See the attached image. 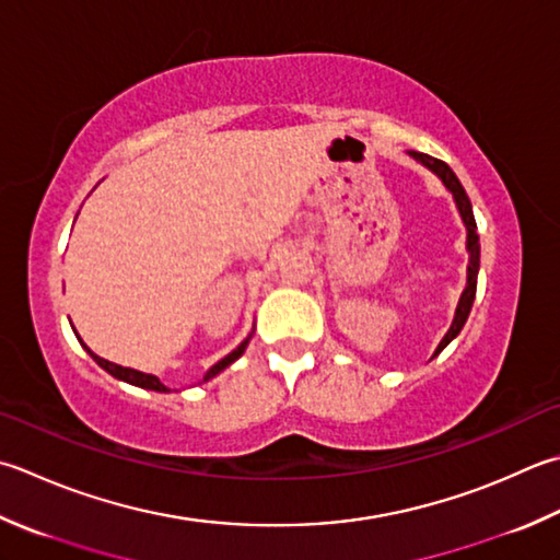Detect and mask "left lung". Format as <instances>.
Segmentation results:
<instances>
[{"label": "left lung", "instance_id": "8db88e82", "mask_svg": "<svg viewBox=\"0 0 560 560\" xmlns=\"http://www.w3.org/2000/svg\"><path fill=\"white\" fill-rule=\"evenodd\" d=\"M410 158L418 160L420 164H424L427 170L434 172L436 177L442 179V184L446 186L448 191H452L454 201H456V208L458 213H462V221L466 225V249H468V273H466V289L462 293V299H458V305H456V315H454V323L452 327H448V332L444 335V339L440 342V347H436L434 357L442 352V349L452 342V339L462 332V327L466 325L468 320V313H470V305H474V299H476V283H478V269H480V245H478V233H476V218H474V208H470V201L468 196L464 191L462 182H458V177L454 174V170L448 167L446 162L436 160V158H430L424 155V152H415L410 150Z\"/></svg>", "mask_w": 560, "mask_h": 560}]
</instances>
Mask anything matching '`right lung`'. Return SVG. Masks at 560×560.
<instances>
[{
  "mask_svg": "<svg viewBox=\"0 0 560 560\" xmlns=\"http://www.w3.org/2000/svg\"><path fill=\"white\" fill-rule=\"evenodd\" d=\"M77 339H80V335H77ZM249 339H252V332H249V337L245 339V342H240V345H237V349H233V352H230L228 357H223L221 361H218V364H213L211 369H208V371H206V376H203V381L218 376V374H221L223 369H228L230 364H233L235 359L243 357V352H245V347H247ZM80 342H82V339H80ZM82 347L86 349V352H90V357L96 361V364L102 366L104 371H108V374H112L114 378H118V381H126V383H130V386H138V388H148V390L167 393V386H164V383H162L158 376H152V374H142V371L128 369V366H118V364H114V361H106V359H102V357H96V354L92 352V349L86 347L84 342H82Z\"/></svg>",
  "mask_w": 560,
  "mask_h": 560,
  "instance_id": "obj_1",
  "label": "right lung"
}]
</instances>
